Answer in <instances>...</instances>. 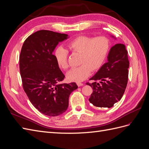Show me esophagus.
Here are the masks:
<instances>
[{"label": "esophagus", "mask_w": 149, "mask_h": 149, "mask_svg": "<svg viewBox=\"0 0 149 149\" xmlns=\"http://www.w3.org/2000/svg\"><path fill=\"white\" fill-rule=\"evenodd\" d=\"M77 85L78 86V87H80V86H82L84 85L83 83H77Z\"/></svg>", "instance_id": "34e87169"}]
</instances>
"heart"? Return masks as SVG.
Returning a JSON list of instances; mask_svg holds the SVG:
<instances>
[{
  "mask_svg": "<svg viewBox=\"0 0 149 149\" xmlns=\"http://www.w3.org/2000/svg\"><path fill=\"white\" fill-rule=\"evenodd\" d=\"M68 47L71 51L81 53L79 64L81 65L68 72L67 78L70 81L81 82L88 77L92 70H97L102 66L107 56L109 45L104 37L93 38L79 36L70 42ZM54 56L60 68L65 70L68 68L66 49L61 47L56 48Z\"/></svg>",
  "mask_w": 149,
  "mask_h": 149,
  "instance_id": "1",
  "label": "heart"
}]
</instances>
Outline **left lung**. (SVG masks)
Returning <instances> with one entry per match:
<instances>
[{"instance_id": "left-lung-1", "label": "left lung", "mask_w": 149, "mask_h": 149, "mask_svg": "<svg viewBox=\"0 0 149 149\" xmlns=\"http://www.w3.org/2000/svg\"><path fill=\"white\" fill-rule=\"evenodd\" d=\"M110 37L116 40L113 35ZM104 64L87 83L93 89L89 101L97 107L111 108L120 100L125 92L128 81L129 61L127 51L124 44L112 46ZM100 80L97 83V81Z\"/></svg>"}]
</instances>
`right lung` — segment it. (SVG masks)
Instances as JSON below:
<instances>
[{"instance_id":"1","label":"right lung","mask_w":149,"mask_h":149,"mask_svg":"<svg viewBox=\"0 0 149 149\" xmlns=\"http://www.w3.org/2000/svg\"><path fill=\"white\" fill-rule=\"evenodd\" d=\"M68 38L67 34L39 30L22 47L19 67L24 89L33 106L46 116L65 112L70 94L78 88L76 83H60L65 75L53 53L58 43Z\"/></svg>"}]
</instances>
